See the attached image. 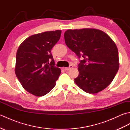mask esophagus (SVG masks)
I'll return each instance as SVG.
<instances>
[{
  "label": "esophagus",
  "instance_id": "esophagus-1",
  "mask_svg": "<svg viewBox=\"0 0 130 130\" xmlns=\"http://www.w3.org/2000/svg\"><path fill=\"white\" fill-rule=\"evenodd\" d=\"M73 68V67L72 65H70L69 67H68V68H63V69L65 71H68V70H69L70 69H71V68Z\"/></svg>",
  "mask_w": 130,
  "mask_h": 130
}]
</instances>
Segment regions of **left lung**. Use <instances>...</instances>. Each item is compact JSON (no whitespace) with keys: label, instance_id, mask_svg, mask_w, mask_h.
Listing matches in <instances>:
<instances>
[{"label":"left lung","instance_id":"8db88e82","mask_svg":"<svg viewBox=\"0 0 130 130\" xmlns=\"http://www.w3.org/2000/svg\"><path fill=\"white\" fill-rule=\"evenodd\" d=\"M66 45L79 58L75 84L84 92L97 93L111 83L119 69L117 46L106 33L94 28L68 29Z\"/></svg>","mask_w":130,"mask_h":130}]
</instances>
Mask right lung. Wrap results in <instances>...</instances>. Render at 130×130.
<instances>
[{
  "label": "right lung",
  "instance_id": "right-lung-1",
  "mask_svg": "<svg viewBox=\"0 0 130 130\" xmlns=\"http://www.w3.org/2000/svg\"><path fill=\"white\" fill-rule=\"evenodd\" d=\"M61 31L32 35L19 46L16 54L15 75L27 92L37 96L53 89L61 70L55 67L51 53L59 40Z\"/></svg>",
  "mask_w": 130,
  "mask_h": 130
}]
</instances>
